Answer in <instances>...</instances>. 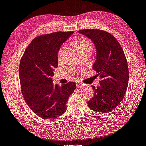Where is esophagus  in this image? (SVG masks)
Listing matches in <instances>:
<instances>
[{"mask_svg": "<svg viewBox=\"0 0 146 146\" xmlns=\"http://www.w3.org/2000/svg\"><path fill=\"white\" fill-rule=\"evenodd\" d=\"M76 84H77V87L78 88H81L83 87V86H84V84H83L82 82H77Z\"/></svg>", "mask_w": 146, "mask_h": 146, "instance_id": "obj_1", "label": "esophagus"}]
</instances>
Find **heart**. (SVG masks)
<instances>
[{"label":"heart","instance_id":"heart-1","mask_svg":"<svg viewBox=\"0 0 146 146\" xmlns=\"http://www.w3.org/2000/svg\"><path fill=\"white\" fill-rule=\"evenodd\" d=\"M74 46H76L77 50H78L79 52H84V51H91L92 52V46L91 42L87 39L85 38H82V39H78L74 42ZM64 48V46L61 47L60 50H59L58 55H60L62 52V50Z\"/></svg>","mask_w":146,"mask_h":146}]
</instances>
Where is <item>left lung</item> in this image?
Returning a JSON list of instances; mask_svg holds the SVG:
<instances>
[{"instance_id":"obj_1","label":"left lung","mask_w":146,"mask_h":146,"mask_svg":"<svg viewBox=\"0 0 146 146\" xmlns=\"http://www.w3.org/2000/svg\"><path fill=\"white\" fill-rule=\"evenodd\" d=\"M78 32L90 38L96 47V58L93 69L101 77L100 86H92L94 94L88 105L95 111L110 112L122 101L129 83V68L123 50L108 32L94 29Z\"/></svg>"}]
</instances>
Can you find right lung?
Wrapping results in <instances>:
<instances>
[{"label": "right lung", "instance_id": "right-lung-1", "mask_svg": "<svg viewBox=\"0 0 146 146\" xmlns=\"http://www.w3.org/2000/svg\"><path fill=\"white\" fill-rule=\"evenodd\" d=\"M74 31L55 32L35 38L21 59L19 79L25 102L34 113L44 119L59 117L67 109L75 82L59 86L53 84V71L58 67V52Z\"/></svg>", "mask_w": 146, "mask_h": 146}]
</instances>
